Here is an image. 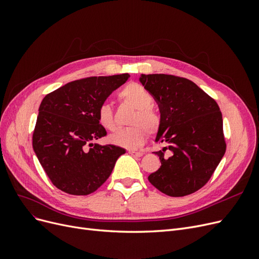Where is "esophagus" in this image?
I'll use <instances>...</instances> for the list:
<instances>
[{"label": "esophagus", "instance_id": "1", "mask_svg": "<svg viewBox=\"0 0 259 259\" xmlns=\"http://www.w3.org/2000/svg\"><path fill=\"white\" fill-rule=\"evenodd\" d=\"M128 153L132 154L133 156H136V158H140V156L144 155V152H143V151H133V150H130Z\"/></svg>", "mask_w": 259, "mask_h": 259}]
</instances>
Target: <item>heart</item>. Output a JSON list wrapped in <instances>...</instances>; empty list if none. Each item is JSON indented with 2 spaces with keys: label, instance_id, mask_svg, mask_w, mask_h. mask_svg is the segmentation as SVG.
Masks as SVG:
<instances>
[{
  "label": "heart",
  "instance_id": "b5f03b06",
  "mask_svg": "<svg viewBox=\"0 0 259 259\" xmlns=\"http://www.w3.org/2000/svg\"><path fill=\"white\" fill-rule=\"evenodd\" d=\"M123 103L135 108L130 123L132 126L119 130L110 137V140L121 147L134 149L143 146L149 134L158 133L161 126V115L152 108V94L138 83H130L119 92L117 95ZM97 119L99 124L107 131L116 128L114 112L111 105L101 104L97 109Z\"/></svg>",
  "mask_w": 259,
  "mask_h": 259
}]
</instances>
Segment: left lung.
I'll return each instance as SVG.
<instances>
[{
  "instance_id": "8db88e82",
  "label": "left lung",
  "mask_w": 259,
  "mask_h": 259,
  "mask_svg": "<svg viewBox=\"0 0 259 259\" xmlns=\"http://www.w3.org/2000/svg\"><path fill=\"white\" fill-rule=\"evenodd\" d=\"M161 112L154 152L160 168L149 182L169 197L198 191L210 179L226 152L223 116L215 99L192 81L170 74H142ZM168 154H166V151Z\"/></svg>"
}]
</instances>
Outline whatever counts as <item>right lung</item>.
I'll return each mask as SVG.
<instances>
[{
    "label": "right lung",
    "mask_w": 259,
    "mask_h": 259,
    "mask_svg": "<svg viewBox=\"0 0 259 259\" xmlns=\"http://www.w3.org/2000/svg\"><path fill=\"white\" fill-rule=\"evenodd\" d=\"M127 73L90 76L70 82L46 95L38 108L33 150L52 184L73 195L96 191L111 175L125 149L93 144L107 135L97 109Z\"/></svg>",
    "instance_id": "add662e5"
}]
</instances>
